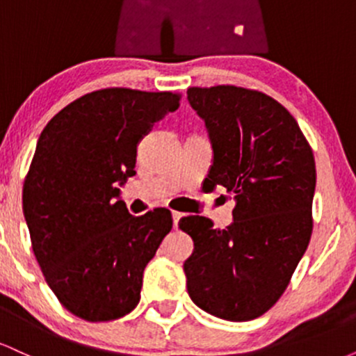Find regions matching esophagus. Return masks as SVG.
I'll use <instances>...</instances> for the list:
<instances>
[{
	"label": "esophagus",
	"instance_id": "34e87169",
	"mask_svg": "<svg viewBox=\"0 0 356 356\" xmlns=\"http://www.w3.org/2000/svg\"><path fill=\"white\" fill-rule=\"evenodd\" d=\"M182 212H177V211H174L172 212V219H174V227H175V229H177V226H179V219H181L182 218Z\"/></svg>",
	"mask_w": 356,
	"mask_h": 356
}]
</instances>
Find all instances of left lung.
Wrapping results in <instances>:
<instances>
[{"label":"left lung","instance_id":"8db88e82","mask_svg":"<svg viewBox=\"0 0 356 356\" xmlns=\"http://www.w3.org/2000/svg\"><path fill=\"white\" fill-rule=\"evenodd\" d=\"M214 149L211 189L234 195V222L214 229L204 216L179 226L194 241L184 263L187 291L204 312L249 321L276 305L313 232L316 167L295 117L263 92L234 85L187 88Z\"/></svg>","mask_w":356,"mask_h":356}]
</instances>
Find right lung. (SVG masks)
Masks as SVG:
<instances>
[{
  "instance_id": "obj_1",
  "label": "right lung",
  "mask_w": 356,
  "mask_h": 356,
  "mask_svg": "<svg viewBox=\"0 0 356 356\" xmlns=\"http://www.w3.org/2000/svg\"><path fill=\"white\" fill-rule=\"evenodd\" d=\"M177 92L95 90L48 122L23 184V212L44 280L85 321L125 316L140 300L142 276L172 214L132 216L117 182L136 174L140 138L175 112Z\"/></svg>"
}]
</instances>
